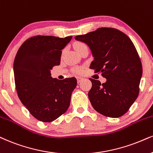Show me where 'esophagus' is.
Masks as SVG:
<instances>
[{
  "label": "esophagus",
  "mask_w": 153,
  "mask_h": 153,
  "mask_svg": "<svg viewBox=\"0 0 153 153\" xmlns=\"http://www.w3.org/2000/svg\"><path fill=\"white\" fill-rule=\"evenodd\" d=\"M76 79H77V82H78V84H79V83L82 81L83 78H82V77H76Z\"/></svg>",
  "instance_id": "34e87169"
}]
</instances>
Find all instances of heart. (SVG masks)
Instances as JSON below:
<instances>
[{
  "mask_svg": "<svg viewBox=\"0 0 153 153\" xmlns=\"http://www.w3.org/2000/svg\"><path fill=\"white\" fill-rule=\"evenodd\" d=\"M86 45L85 43L84 42H77L74 44V49L75 50L77 51L79 50H80L81 48H84V47H86ZM74 72L76 73V74H82L83 72V68L81 67H75L74 69H73Z\"/></svg>",
  "mask_w": 153,
  "mask_h": 153,
  "instance_id": "b5f03b06",
  "label": "heart"
}]
</instances>
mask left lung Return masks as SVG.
<instances>
[{
    "instance_id": "8db88e82",
    "label": "left lung",
    "mask_w": 153,
    "mask_h": 153,
    "mask_svg": "<svg viewBox=\"0 0 153 153\" xmlns=\"http://www.w3.org/2000/svg\"><path fill=\"white\" fill-rule=\"evenodd\" d=\"M77 40L91 49L94 60L89 68L106 79L103 84L90 78L88 96L93 108L110 118L128 112L138 97L143 67L134 44L128 35L113 27H100Z\"/></svg>"
}]
</instances>
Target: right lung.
<instances>
[{
  "label": "right lung",
  "instance_id": "1",
  "mask_svg": "<svg viewBox=\"0 0 153 153\" xmlns=\"http://www.w3.org/2000/svg\"><path fill=\"white\" fill-rule=\"evenodd\" d=\"M71 38L50 35L31 37L22 43L15 57L13 69L17 94L32 116L40 121L56 120L70 104L76 79H53L50 70L60 65L62 50Z\"/></svg>",
  "mask_w": 153,
  "mask_h": 153
}]
</instances>
